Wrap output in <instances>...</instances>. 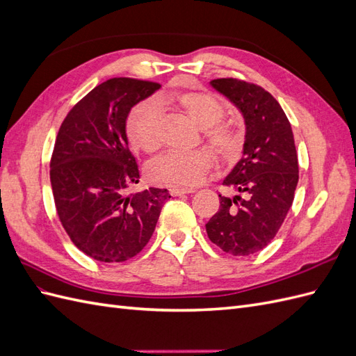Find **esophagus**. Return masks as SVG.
<instances>
[{
    "instance_id": "34e87169",
    "label": "esophagus",
    "mask_w": 356,
    "mask_h": 356,
    "mask_svg": "<svg viewBox=\"0 0 356 356\" xmlns=\"http://www.w3.org/2000/svg\"><path fill=\"white\" fill-rule=\"evenodd\" d=\"M169 193L172 196H182V195H190V193H195L193 188H177V187H170Z\"/></svg>"
}]
</instances>
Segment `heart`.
Returning a JSON list of instances; mask_svg holds the SVG:
<instances>
[{
	"mask_svg": "<svg viewBox=\"0 0 356 356\" xmlns=\"http://www.w3.org/2000/svg\"><path fill=\"white\" fill-rule=\"evenodd\" d=\"M161 106L175 105L184 111L199 127L203 139L222 160H236L242 149V134L232 122L224 120V105L213 96L199 92H181L160 101ZM152 101L134 105L126 117V135L132 147L153 153L160 147L161 108ZM213 165L208 149L196 152H169L153 160L148 166V177L156 184L190 188L207 175Z\"/></svg>",
	"mask_w": 356,
	"mask_h": 356,
	"instance_id": "b5f03b06",
	"label": "heart"
}]
</instances>
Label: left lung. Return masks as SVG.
Instances as JSON below:
<instances>
[{
	"label": "left lung",
	"mask_w": 356,
	"mask_h": 356,
	"mask_svg": "<svg viewBox=\"0 0 356 356\" xmlns=\"http://www.w3.org/2000/svg\"><path fill=\"white\" fill-rule=\"evenodd\" d=\"M211 84L241 110L246 135L242 159L222 181L236 196L220 195V209L207 222V233L224 252L251 255L275 239L294 200L298 159L293 129L261 86L238 79Z\"/></svg>",
	"instance_id": "8db88e82"
}]
</instances>
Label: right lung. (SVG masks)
Listing matches in <instances>:
<instances>
[{
	"label": "right lung",
	"mask_w": 356,
	"mask_h": 356,
	"mask_svg": "<svg viewBox=\"0 0 356 356\" xmlns=\"http://www.w3.org/2000/svg\"><path fill=\"white\" fill-rule=\"evenodd\" d=\"M160 88L110 79L75 104L62 122L50 159L58 217L72 243L93 260L122 263L144 250L156 229L166 188L131 193L139 182L129 152L126 117Z\"/></svg>",
	"instance_id": "1"
}]
</instances>
